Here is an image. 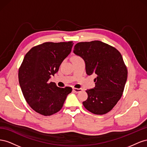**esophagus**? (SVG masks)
Wrapping results in <instances>:
<instances>
[{
    "label": "esophagus",
    "mask_w": 147,
    "mask_h": 147,
    "mask_svg": "<svg viewBox=\"0 0 147 147\" xmlns=\"http://www.w3.org/2000/svg\"><path fill=\"white\" fill-rule=\"evenodd\" d=\"M82 90H83V89H82V88H73V91L75 92H79L82 91Z\"/></svg>",
    "instance_id": "esophagus-1"
}]
</instances>
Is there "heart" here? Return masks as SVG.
<instances>
[{
    "instance_id": "heart-1",
    "label": "heart",
    "mask_w": 147,
    "mask_h": 147,
    "mask_svg": "<svg viewBox=\"0 0 147 147\" xmlns=\"http://www.w3.org/2000/svg\"><path fill=\"white\" fill-rule=\"evenodd\" d=\"M79 58H81V57L78 56H74V57H73L72 59H79Z\"/></svg>"
}]
</instances>
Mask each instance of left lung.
<instances>
[{"label":"left lung","instance_id":"left-lung-1","mask_svg":"<svg viewBox=\"0 0 147 147\" xmlns=\"http://www.w3.org/2000/svg\"><path fill=\"white\" fill-rule=\"evenodd\" d=\"M74 53L83 59L88 75L96 74L95 87L87 90L88 99L83 104L96 115L112 110L121 98L127 80V70L121 53L99 40L79 42Z\"/></svg>","mask_w":147,"mask_h":147}]
</instances>
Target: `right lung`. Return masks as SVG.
<instances>
[{
  "label": "right lung",
  "mask_w": 147,
  "mask_h": 147,
  "mask_svg": "<svg viewBox=\"0 0 147 147\" xmlns=\"http://www.w3.org/2000/svg\"><path fill=\"white\" fill-rule=\"evenodd\" d=\"M73 45V42H45L35 46L26 53L19 69V83L26 102L44 116L59 112L72 91L70 87H57L49 80L58 71Z\"/></svg>",
  "instance_id": "add662e5"
}]
</instances>
